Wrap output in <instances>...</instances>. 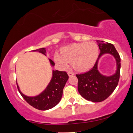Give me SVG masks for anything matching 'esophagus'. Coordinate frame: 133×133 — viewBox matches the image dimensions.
I'll return each instance as SVG.
<instances>
[{"label":"esophagus","instance_id":"34e87169","mask_svg":"<svg viewBox=\"0 0 133 133\" xmlns=\"http://www.w3.org/2000/svg\"><path fill=\"white\" fill-rule=\"evenodd\" d=\"M68 76H70V77H71V76H74V72H71V71H68Z\"/></svg>","mask_w":133,"mask_h":133}]
</instances>
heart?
Returning a JSON list of instances; mask_svg holds the SVG:
<instances>
[{"label": "heart", "mask_w": 133, "mask_h": 133, "mask_svg": "<svg viewBox=\"0 0 133 133\" xmlns=\"http://www.w3.org/2000/svg\"><path fill=\"white\" fill-rule=\"evenodd\" d=\"M99 47L94 42L74 43L56 52L54 59L61 68H66L71 62L72 66L79 71H85L94 66L99 56Z\"/></svg>", "instance_id": "1"}]
</instances>
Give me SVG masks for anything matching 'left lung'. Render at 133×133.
Segmentation results:
<instances>
[{
  "label": "left lung",
  "mask_w": 133,
  "mask_h": 133,
  "mask_svg": "<svg viewBox=\"0 0 133 133\" xmlns=\"http://www.w3.org/2000/svg\"><path fill=\"white\" fill-rule=\"evenodd\" d=\"M101 51L96 62L89 71L76 74L78 79V91L86 100L93 102H100L108 98L118 85L121 70V57L115 47L111 43L96 41ZM112 55L116 59V71L111 76L102 75L98 70V62L102 55Z\"/></svg>",
  "instance_id": "obj_1"
}]
</instances>
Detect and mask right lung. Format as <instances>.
<instances>
[{
  "mask_svg": "<svg viewBox=\"0 0 133 133\" xmlns=\"http://www.w3.org/2000/svg\"><path fill=\"white\" fill-rule=\"evenodd\" d=\"M38 51L46 56V49L42 48L33 50ZM50 64L54 66L55 63L51 59H49ZM68 79V76L65 71L52 70V76L49 84L45 90L39 95L30 97L23 94L20 90L17 83L18 90L23 99L30 104L39 110H48L57 105L62 97L63 90Z\"/></svg>",
  "mask_w": 133,
  "mask_h": 133,
  "instance_id": "1",
  "label": "right lung"
}]
</instances>
